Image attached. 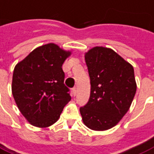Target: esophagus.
<instances>
[{
    "label": "esophagus",
    "instance_id": "esophagus-1",
    "mask_svg": "<svg viewBox=\"0 0 154 154\" xmlns=\"http://www.w3.org/2000/svg\"><path fill=\"white\" fill-rule=\"evenodd\" d=\"M72 92L74 96H76V94H77V89H76V87H74V88H73Z\"/></svg>",
    "mask_w": 154,
    "mask_h": 154
}]
</instances>
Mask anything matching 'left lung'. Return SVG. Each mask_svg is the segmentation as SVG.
Instances as JSON below:
<instances>
[{"label":"left lung","mask_w":154,"mask_h":154,"mask_svg":"<svg viewBox=\"0 0 154 154\" xmlns=\"http://www.w3.org/2000/svg\"><path fill=\"white\" fill-rule=\"evenodd\" d=\"M91 92L80 107L83 122L90 129L105 131L116 125L130 108L136 92L133 66L105 47H95L85 54Z\"/></svg>","instance_id":"obj_1"}]
</instances>
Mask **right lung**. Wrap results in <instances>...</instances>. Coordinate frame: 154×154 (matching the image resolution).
Returning <instances> with one entry per match:
<instances>
[{
	"instance_id": "right-lung-1",
	"label": "right lung",
	"mask_w": 154,
	"mask_h": 154,
	"mask_svg": "<svg viewBox=\"0 0 154 154\" xmlns=\"http://www.w3.org/2000/svg\"><path fill=\"white\" fill-rule=\"evenodd\" d=\"M70 55L69 51L48 44L34 49L16 65L13 96L22 114L32 125L47 128L54 124L71 99L62 67Z\"/></svg>"
}]
</instances>
